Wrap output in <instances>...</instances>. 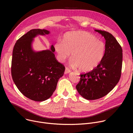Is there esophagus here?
Masks as SVG:
<instances>
[{
  "instance_id": "esophagus-1",
  "label": "esophagus",
  "mask_w": 133,
  "mask_h": 133,
  "mask_svg": "<svg viewBox=\"0 0 133 133\" xmlns=\"http://www.w3.org/2000/svg\"><path fill=\"white\" fill-rule=\"evenodd\" d=\"M71 72V71L70 70V69H69L68 68H67V67H66V68H65V74H68V73H70Z\"/></svg>"
}]
</instances>
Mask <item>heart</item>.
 Masks as SVG:
<instances>
[{
    "mask_svg": "<svg viewBox=\"0 0 133 133\" xmlns=\"http://www.w3.org/2000/svg\"><path fill=\"white\" fill-rule=\"evenodd\" d=\"M58 60L64 61L71 55V65L82 72H90L98 66L103 59L106 46L102 41L85 31L66 33L62 41L54 45Z\"/></svg>",
    "mask_w": 133,
    "mask_h": 133,
    "instance_id": "1",
    "label": "heart"
}]
</instances>
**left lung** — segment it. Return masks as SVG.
Instances as JSON below:
<instances>
[{
	"mask_svg": "<svg viewBox=\"0 0 133 133\" xmlns=\"http://www.w3.org/2000/svg\"><path fill=\"white\" fill-rule=\"evenodd\" d=\"M106 40L103 60L94 70L80 74L76 86L78 93L87 100H96L108 94L119 81L122 65V49L110 33L95 30Z\"/></svg>",
	"mask_w": 133,
	"mask_h": 133,
	"instance_id": "1",
	"label": "left lung"
}]
</instances>
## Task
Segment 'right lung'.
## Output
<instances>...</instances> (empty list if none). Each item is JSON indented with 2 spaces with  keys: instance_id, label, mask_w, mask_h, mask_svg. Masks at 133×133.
Instances as JSON below:
<instances>
[{
  "instance_id": "obj_1",
  "label": "right lung",
  "mask_w": 133,
  "mask_h": 133,
  "mask_svg": "<svg viewBox=\"0 0 133 133\" xmlns=\"http://www.w3.org/2000/svg\"><path fill=\"white\" fill-rule=\"evenodd\" d=\"M50 32L33 29L20 37L13 48L11 64L13 80L24 96L36 101H45L52 95L65 67L55 58L51 50L36 52L32 48L34 38Z\"/></svg>"
}]
</instances>
